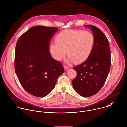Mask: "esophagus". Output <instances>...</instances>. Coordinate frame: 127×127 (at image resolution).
<instances>
[{
	"label": "esophagus",
	"instance_id": "1",
	"mask_svg": "<svg viewBox=\"0 0 127 127\" xmlns=\"http://www.w3.org/2000/svg\"><path fill=\"white\" fill-rule=\"evenodd\" d=\"M64 68L65 70H68L69 68V67H68V66H66L64 65Z\"/></svg>",
	"mask_w": 127,
	"mask_h": 127
}]
</instances>
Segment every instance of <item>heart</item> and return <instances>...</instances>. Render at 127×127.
Wrapping results in <instances>:
<instances>
[{
	"label": "heart",
	"instance_id": "1",
	"mask_svg": "<svg viewBox=\"0 0 127 127\" xmlns=\"http://www.w3.org/2000/svg\"><path fill=\"white\" fill-rule=\"evenodd\" d=\"M55 43H51L50 51L56 60L59 61L67 55L68 61L80 64L90 55L95 44L92 33L82 30H65L55 37Z\"/></svg>",
	"mask_w": 127,
	"mask_h": 127
}]
</instances>
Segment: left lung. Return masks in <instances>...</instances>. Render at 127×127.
Returning <instances> with one entry per match:
<instances>
[{"instance_id": "left-lung-1", "label": "left lung", "mask_w": 127, "mask_h": 127, "mask_svg": "<svg viewBox=\"0 0 127 127\" xmlns=\"http://www.w3.org/2000/svg\"><path fill=\"white\" fill-rule=\"evenodd\" d=\"M85 26L92 30L95 44L87 59L73 67L77 75L72 85L79 95L87 97L95 95L104 85L110 69L111 56L108 40L103 32L94 26Z\"/></svg>"}]
</instances>
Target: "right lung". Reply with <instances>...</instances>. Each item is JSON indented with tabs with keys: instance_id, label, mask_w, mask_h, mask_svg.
Segmentation results:
<instances>
[{
	"instance_id": "add662e5",
	"label": "right lung",
	"mask_w": 127,
	"mask_h": 127,
	"mask_svg": "<svg viewBox=\"0 0 127 127\" xmlns=\"http://www.w3.org/2000/svg\"><path fill=\"white\" fill-rule=\"evenodd\" d=\"M58 30L42 26L32 27L17 42L15 72L23 88L33 96L48 95L64 72L63 65L52 58L49 51L51 38Z\"/></svg>"
}]
</instances>
